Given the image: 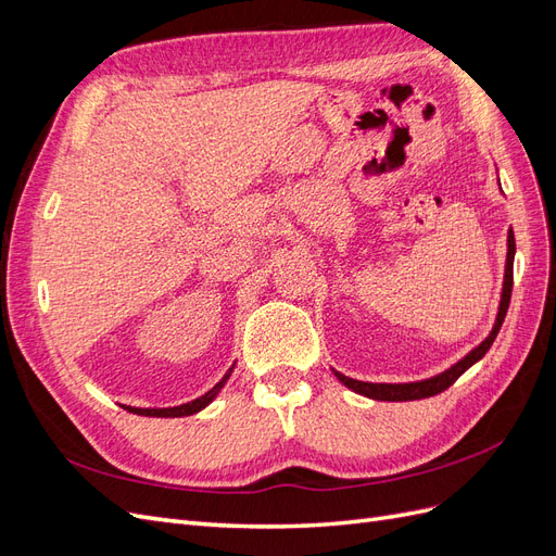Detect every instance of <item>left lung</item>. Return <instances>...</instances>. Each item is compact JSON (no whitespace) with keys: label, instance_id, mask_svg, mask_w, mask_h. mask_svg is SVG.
I'll return each instance as SVG.
<instances>
[{"label":"left lung","instance_id":"8db88e82","mask_svg":"<svg viewBox=\"0 0 556 556\" xmlns=\"http://www.w3.org/2000/svg\"><path fill=\"white\" fill-rule=\"evenodd\" d=\"M513 262H515V237H513V227H510V231H508L506 274H503V288H501V301H498V313H496V319H494V327H492L490 333H486V339L480 345H476L473 350H470L468 355H464L457 364H452L450 368H445L443 374H435L431 378L413 380V382H362V380H355V378H348V376L336 371V368H331L333 376L339 378L348 387V390H352L355 394L374 399V401H417V399H429V396H435V394L445 392L454 380H457L462 374H466L468 368L473 366L476 362H480L486 355V350L492 348L496 333H498V329L503 325V319H506L508 306H510Z\"/></svg>","mask_w":556,"mask_h":556}]
</instances>
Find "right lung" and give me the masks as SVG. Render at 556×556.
Returning <instances> with one entry per match:
<instances>
[{
  "instance_id": "obj_1",
  "label": "right lung",
  "mask_w": 556,
  "mask_h": 556,
  "mask_svg": "<svg viewBox=\"0 0 556 556\" xmlns=\"http://www.w3.org/2000/svg\"><path fill=\"white\" fill-rule=\"evenodd\" d=\"M233 366H237V364H231V368L220 378V382H215L206 394H201V396H197V399H192L188 403H180V406H174V408H134V406H123V408L134 413V415H146V417H188V415H197V413L204 410L208 403H213V399L217 394L223 392V387L227 384V380H229V376L233 371Z\"/></svg>"
}]
</instances>
